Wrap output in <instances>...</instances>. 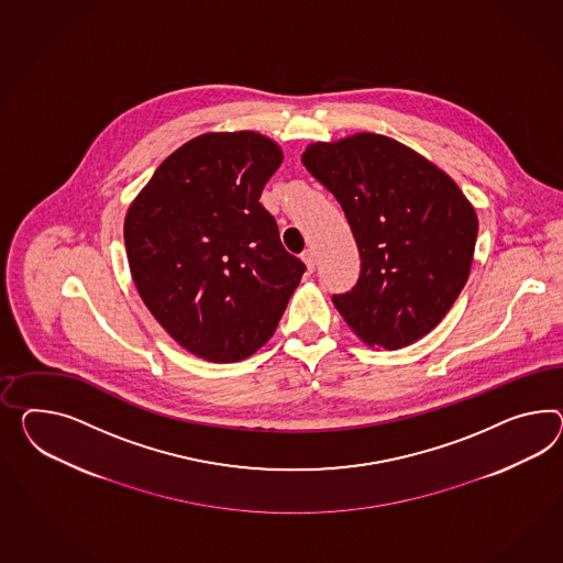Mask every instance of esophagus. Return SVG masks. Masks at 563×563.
<instances>
[{
	"label": "esophagus",
	"instance_id": "obj_1",
	"mask_svg": "<svg viewBox=\"0 0 563 563\" xmlns=\"http://www.w3.org/2000/svg\"><path fill=\"white\" fill-rule=\"evenodd\" d=\"M302 261L306 263L308 272H314V267H317V253H314L312 249H306V251H303Z\"/></svg>",
	"mask_w": 563,
	"mask_h": 563
}]
</instances>
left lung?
Listing matches in <instances>:
<instances>
[{"mask_svg":"<svg viewBox=\"0 0 563 563\" xmlns=\"http://www.w3.org/2000/svg\"><path fill=\"white\" fill-rule=\"evenodd\" d=\"M303 167L331 191L360 249V279L332 302L367 345L422 339L462 291L477 218L455 181L402 143L361 132L306 148Z\"/></svg>","mask_w":563,"mask_h":563,"instance_id":"obj_1","label":"left lung"}]
</instances>
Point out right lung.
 I'll list each match as a JSON object with an SVG mask.
<instances>
[{
	"mask_svg": "<svg viewBox=\"0 0 563 563\" xmlns=\"http://www.w3.org/2000/svg\"><path fill=\"white\" fill-rule=\"evenodd\" d=\"M282 159L251 130L202 134L163 161L130 206L124 243L136 289L202 360L232 363L265 345L306 272L260 202Z\"/></svg>",
	"mask_w": 563,
	"mask_h": 563,
	"instance_id": "add662e5",
	"label": "right lung"
}]
</instances>
